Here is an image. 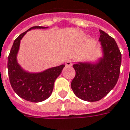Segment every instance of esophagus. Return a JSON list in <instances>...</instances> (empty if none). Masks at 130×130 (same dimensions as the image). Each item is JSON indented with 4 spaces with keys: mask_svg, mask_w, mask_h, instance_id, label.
<instances>
[{
    "mask_svg": "<svg viewBox=\"0 0 130 130\" xmlns=\"http://www.w3.org/2000/svg\"><path fill=\"white\" fill-rule=\"evenodd\" d=\"M65 65H67V66H71L72 65V62L71 60H68L65 62Z\"/></svg>",
    "mask_w": 130,
    "mask_h": 130,
    "instance_id": "34e87169",
    "label": "esophagus"
}]
</instances>
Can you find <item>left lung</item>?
<instances>
[{
	"label": "left lung",
	"mask_w": 130,
	"mask_h": 130,
	"mask_svg": "<svg viewBox=\"0 0 130 130\" xmlns=\"http://www.w3.org/2000/svg\"><path fill=\"white\" fill-rule=\"evenodd\" d=\"M99 41L102 56L95 61L76 62L75 77L71 88L78 98L96 102L103 98L117 84L120 72L122 55L115 40L100 30Z\"/></svg>",
	"instance_id": "8db88e82"
}]
</instances>
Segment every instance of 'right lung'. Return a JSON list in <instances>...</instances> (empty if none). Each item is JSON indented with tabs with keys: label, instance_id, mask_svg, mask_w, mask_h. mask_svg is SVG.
Segmentation results:
<instances>
[{
	"label": "right lung",
	"instance_id": "obj_1",
	"mask_svg": "<svg viewBox=\"0 0 130 130\" xmlns=\"http://www.w3.org/2000/svg\"><path fill=\"white\" fill-rule=\"evenodd\" d=\"M48 27L34 26L19 35L14 40L8 59V70L10 85L19 97L31 102L44 101L53 90L54 83L65 65L53 67L38 72H29L23 69L18 61V54L22 38L33 29H45Z\"/></svg>",
	"mask_w": 130,
	"mask_h": 130
}]
</instances>
